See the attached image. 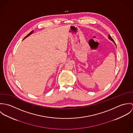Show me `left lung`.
Returning a JSON list of instances; mask_svg holds the SVG:
<instances>
[{"mask_svg": "<svg viewBox=\"0 0 133 133\" xmlns=\"http://www.w3.org/2000/svg\"><path fill=\"white\" fill-rule=\"evenodd\" d=\"M108 36H109V37H108L109 39L110 40H112V41L114 42V44H115V45H116V43H115V41H114V39H113V38H112V37H111V36L110 35H108Z\"/></svg>", "mask_w": 133, "mask_h": 133, "instance_id": "left-lung-1", "label": "left lung"}]
</instances>
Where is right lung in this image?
<instances>
[{
  "label": "right lung",
  "instance_id": "obj_1",
  "mask_svg": "<svg viewBox=\"0 0 133 133\" xmlns=\"http://www.w3.org/2000/svg\"><path fill=\"white\" fill-rule=\"evenodd\" d=\"M33 33V31H31V32H30L29 34H28V35H26V36H25L24 38H23V39H25V38H26L27 37H28V36H30V35H31V34H32Z\"/></svg>",
  "mask_w": 133,
  "mask_h": 133
}]
</instances>
